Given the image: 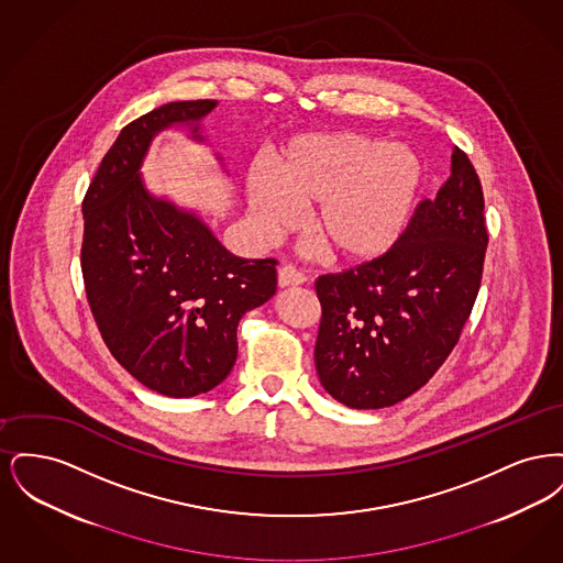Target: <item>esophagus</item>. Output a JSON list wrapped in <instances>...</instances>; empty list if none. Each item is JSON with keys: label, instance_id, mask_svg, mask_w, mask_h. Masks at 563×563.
<instances>
[{"label": "esophagus", "instance_id": "obj_1", "mask_svg": "<svg viewBox=\"0 0 563 563\" xmlns=\"http://www.w3.org/2000/svg\"><path fill=\"white\" fill-rule=\"evenodd\" d=\"M303 283H306V276L294 266H283L278 269V287L280 289L297 287V285H303Z\"/></svg>", "mask_w": 563, "mask_h": 563}]
</instances>
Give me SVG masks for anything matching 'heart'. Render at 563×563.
Masks as SVG:
<instances>
[{"instance_id":"b5f03b06","label":"heart","mask_w":563,"mask_h":563,"mask_svg":"<svg viewBox=\"0 0 563 563\" xmlns=\"http://www.w3.org/2000/svg\"><path fill=\"white\" fill-rule=\"evenodd\" d=\"M422 162L399 143L356 133L308 134L272 161V177L246 175V202L262 234L295 223V207H310L308 228L344 262H372L405 232L422 186Z\"/></svg>"}]
</instances>
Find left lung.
I'll return each instance as SVG.
<instances>
[{
  "label": "left lung",
  "instance_id": "1",
  "mask_svg": "<svg viewBox=\"0 0 563 563\" xmlns=\"http://www.w3.org/2000/svg\"><path fill=\"white\" fill-rule=\"evenodd\" d=\"M482 181L454 147L452 175L422 200L382 257L317 280L322 388L352 409H382L422 388L454 350L482 285Z\"/></svg>",
  "mask_w": 563,
  "mask_h": 563
}]
</instances>
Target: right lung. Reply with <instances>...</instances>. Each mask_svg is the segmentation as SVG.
<instances>
[{"label": "right lung", "mask_w": 563, "mask_h": 563, "mask_svg": "<svg viewBox=\"0 0 563 563\" xmlns=\"http://www.w3.org/2000/svg\"><path fill=\"white\" fill-rule=\"evenodd\" d=\"M217 101H175L136 118L84 196L81 274L113 358L150 390L188 399L236 363L242 314L276 294V260H242L191 211L154 196L141 164L156 134L200 122Z\"/></svg>", "instance_id": "obj_1"}]
</instances>
